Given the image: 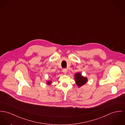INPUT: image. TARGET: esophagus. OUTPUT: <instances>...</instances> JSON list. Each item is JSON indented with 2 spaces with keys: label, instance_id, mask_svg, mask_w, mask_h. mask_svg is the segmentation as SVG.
I'll return each mask as SVG.
<instances>
[{
  "label": "esophagus",
  "instance_id": "esophagus-1",
  "mask_svg": "<svg viewBox=\"0 0 125 125\" xmlns=\"http://www.w3.org/2000/svg\"><path fill=\"white\" fill-rule=\"evenodd\" d=\"M63 72L64 73V74H66V73H67V70L66 69H65V68H64V69H63Z\"/></svg>",
  "mask_w": 125,
  "mask_h": 125
}]
</instances>
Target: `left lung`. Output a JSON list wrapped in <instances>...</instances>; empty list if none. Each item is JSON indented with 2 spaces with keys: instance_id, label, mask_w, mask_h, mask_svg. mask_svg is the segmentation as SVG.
<instances>
[{
  "instance_id": "left-lung-1",
  "label": "left lung",
  "mask_w": 125,
  "mask_h": 125,
  "mask_svg": "<svg viewBox=\"0 0 125 125\" xmlns=\"http://www.w3.org/2000/svg\"><path fill=\"white\" fill-rule=\"evenodd\" d=\"M75 78L76 83L77 84V86L78 87H80L84 85L87 82V78L86 77L82 76L81 74L79 73H77L75 74Z\"/></svg>"
}]
</instances>
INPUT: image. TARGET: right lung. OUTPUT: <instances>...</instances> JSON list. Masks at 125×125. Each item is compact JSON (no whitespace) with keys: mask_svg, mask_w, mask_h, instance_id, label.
<instances>
[{"mask_svg":"<svg viewBox=\"0 0 125 125\" xmlns=\"http://www.w3.org/2000/svg\"><path fill=\"white\" fill-rule=\"evenodd\" d=\"M51 81H48V82H47V83H48V85H50V84H51Z\"/></svg>","mask_w":125,"mask_h":125,"instance_id":"right-lung-1","label":"right lung"}]
</instances>
